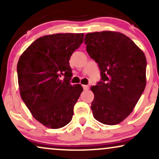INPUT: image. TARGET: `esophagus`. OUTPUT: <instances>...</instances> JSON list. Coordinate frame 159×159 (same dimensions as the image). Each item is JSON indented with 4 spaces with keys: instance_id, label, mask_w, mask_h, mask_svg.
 Listing matches in <instances>:
<instances>
[{
    "instance_id": "34e87169",
    "label": "esophagus",
    "mask_w": 159,
    "mask_h": 159,
    "mask_svg": "<svg viewBox=\"0 0 159 159\" xmlns=\"http://www.w3.org/2000/svg\"><path fill=\"white\" fill-rule=\"evenodd\" d=\"M82 88H83L84 90H88V89H89V86L85 85V84H83V85H82Z\"/></svg>"
}]
</instances>
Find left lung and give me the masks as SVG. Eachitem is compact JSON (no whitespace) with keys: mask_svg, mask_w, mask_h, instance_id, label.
I'll return each instance as SVG.
<instances>
[{"mask_svg":"<svg viewBox=\"0 0 159 159\" xmlns=\"http://www.w3.org/2000/svg\"><path fill=\"white\" fill-rule=\"evenodd\" d=\"M86 50L101 70V81L91 87L94 118L107 125L131 114L146 84V58L131 39L120 32L88 33Z\"/></svg>","mask_w":159,"mask_h":159,"instance_id":"left-lung-1","label":"left lung"}]
</instances>
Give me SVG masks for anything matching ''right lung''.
I'll use <instances>...</instances> for the list:
<instances>
[{
	"label": "right lung",
	"mask_w": 159,
	"mask_h": 159,
	"mask_svg": "<svg viewBox=\"0 0 159 159\" xmlns=\"http://www.w3.org/2000/svg\"><path fill=\"white\" fill-rule=\"evenodd\" d=\"M83 33L41 37L19 58L17 75L21 98L34 118L45 127L59 129L72 119L74 106L83 88L80 84H70L72 73L69 61L83 43Z\"/></svg>",
	"instance_id": "1"
}]
</instances>
